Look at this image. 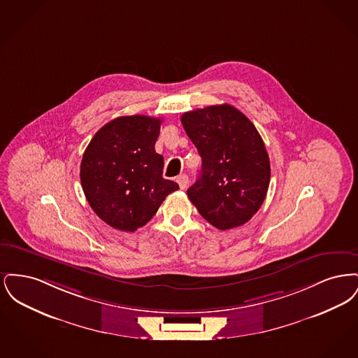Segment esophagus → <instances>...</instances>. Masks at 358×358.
<instances>
[{
	"label": "esophagus",
	"instance_id": "1",
	"mask_svg": "<svg viewBox=\"0 0 358 358\" xmlns=\"http://www.w3.org/2000/svg\"><path fill=\"white\" fill-rule=\"evenodd\" d=\"M176 181H177V184H178L180 189H187V184H189V178H187V174H181V176H178Z\"/></svg>",
	"mask_w": 358,
	"mask_h": 358
}]
</instances>
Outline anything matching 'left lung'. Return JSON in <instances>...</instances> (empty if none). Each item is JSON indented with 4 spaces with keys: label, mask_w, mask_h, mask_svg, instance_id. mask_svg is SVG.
Listing matches in <instances>:
<instances>
[{
    "label": "left lung",
    "mask_w": 358,
    "mask_h": 358,
    "mask_svg": "<svg viewBox=\"0 0 358 358\" xmlns=\"http://www.w3.org/2000/svg\"><path fill=\"white\" fill-rule=\"evenodd\" d=\"M201 155V173L187 197L219 229L248 222L270 185V158L254 123L231 104L208 106L181 117Z\"/></svg>",
    "instance_id": "left-lung-1"
}]
</instances>
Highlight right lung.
<instances>
[{
  "label": "right lung",
  "instance_id": "1",
  "mask_svg": "<svg viewBox=\"0 0 358 358\" xmlns=\"http://www.w3.org/2000/svg\"><path fill=\"white\" fill-rule=\"evenodd\" d=\"M162 120L120 117L106 123L88 143L80 181L92 210L110 227L134 232L152 220L178 185L162 177L164 157L155 153Z\"/></svg>",
  "mask_w": 358,
  "mask_h": 358
}]
</instances>
